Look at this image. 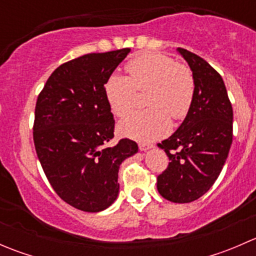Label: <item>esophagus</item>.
<instances>
[{"mask_svg": "<svg viewBox=\"0 0 256 256\" xmlns=\"http://www.w3.org/2000/svg\"><path fill=\"white\" fill-rule=\"evenodd\" d=\"M154 144H138V148H140V151H147V150H151L154 148Z\"/></svg>", "mask_w": 256, "mask_h": 256, "instance_id": "esophagus-1", "label": "esophagus"}]
</instances>
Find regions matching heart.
<instances>
[{
    "label": "heart",
    "instance_id": "1",
    "mask_svg": "<svg viewBox=\"0 0 256 256\" xmlns=\"http://www.w3.org/2000/svg\"><path fill=\"white\" fill-rule=\"evenodd\" d=\"M128 76L112 74L104 85L106 102L118 118L128 115L135 104L136 90L144 92L148 109L136 112L118 124L121 135L138 141L164 138L171 128L170 118L183 120L194 96V78L188 66L166 54L147 53L126 64Z\"/></svg>",
    "mask_w": 256,
    "mask_h": 256
}]
</instances>
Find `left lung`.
Here are the masks:
<instances>
[{
  "mask_svg": "<svg viewBox=\"0 0 256 256\" xmlns=\"http://www.w3.org/2000/svg\"><path fill=\"white\" fill-rule=\"evenodd\" d=\"M194 78V96L176 132L158 144L170 158L157 177V190L167 200L190 203L214 184L233 142V108L218 72L197 54L183 48Z\"/></svg>",
  "mask_w": 256,
  "mask_h": 256,
  "instance_id": "8db88e82",
  "label": "left lung"
}]
</instances>
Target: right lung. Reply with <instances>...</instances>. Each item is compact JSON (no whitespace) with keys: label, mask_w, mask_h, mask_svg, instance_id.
I'll list each match as a JSON object with an SVG mask.
<instances>
[{"label":"right lung","mask_w":256,"mask_h":256,"mask_svg":"<svg viewBox=\"0 0 256 256\" xmlns=\"http://www.w3.org/2000/svg\"><path fill=\"white\" fill-rule=\"evenodd\" d=\"M130 48L90 53L59 66L36 104V152L56 194L90 213L109 208L118 194V168L138 151L122 138L109 147L115 120L104 85Z\"/></svg>","instance_id":"add662e5"}]
</instances>
